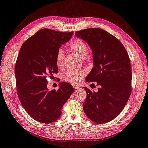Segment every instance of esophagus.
<instances>
[{"label":"esophagus","instance_id":"1","mask_svg":"<svg viewBox=\"0 0 148 148\" xmlns=\"http://www.w3.org/2000/svg\"><path fill=\"white\" fill-rule=\"evenodd\" d=\"M73 87H74V88L75 90H78V89H79V88H80L79 86H76V85H74Z\"/></svg>","mask_w":148,"mask_h":148}]
</instances>
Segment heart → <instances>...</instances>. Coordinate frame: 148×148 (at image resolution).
I'll use <instances>...</instances> for the list:
<instances>
[{
	"instance_id": "b5f03b06",
	"label": "heart",
	"mask_w": 148,
	"mask_h": 148,
	"mask_svg": "<svg viewBox=\"0 0 148 148\" xmlns=\"http://www.w3.org/2000/svg\"><path fill=\"white\" fill-rule=\"evenodd\" d=\"M69 49L73 53L79 56L82 59H85L88 53V47L86 43L82 39H76L70 45ZM65 53L62 48H59L56 55V63L59 68L63 66ZM86 72L85 70L68 71L63 75L65 81L73 84H77L86 75Z\"/></svg>"
}]
</instances>
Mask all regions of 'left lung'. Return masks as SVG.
<instances>
[{
  "instance_id": "8db88e82",
  "label": "left lung",
  "mask_w": 148,
  "mask_h": 148,
  "mask_svg": "<svg viewBox=\"0 0 148 148\" xmlns=\"http://www.w3.org/2000/svg\"><path fill=\"white\" fill-rule=\"evenodd\" d=\"M75 35L92 49L94 67L86 81L100 86L97 92L83 87L87 94L83 110L95 123H106L118 116L131 95L129 56L121 42L103 29L87 28L76 31Z\"/></svg>"
}]
</instances>
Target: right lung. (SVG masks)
Masks as SVG:
<instances>
[{"label":"right lung","mask_w":148,"mask_h":148,"mask_svg":"<svg viewBox=\"0 0 148 148\" xmlns=\"http://www.w3.org/2000/svg\"><path fill=\"white\" fill-rule=\"evenodd\" d=\"M73 34V32L42 29L25 41L19 51L14 70L17 95L25 110L42 123L58 119L63 105L74 91L66 82H61L57 91H49L47 79L58 73L57 51Z\"/></svg>","instance_id":"obj_1"}]
</instances>
